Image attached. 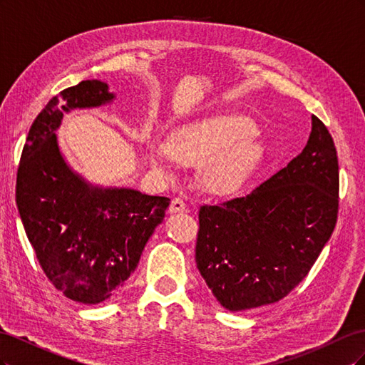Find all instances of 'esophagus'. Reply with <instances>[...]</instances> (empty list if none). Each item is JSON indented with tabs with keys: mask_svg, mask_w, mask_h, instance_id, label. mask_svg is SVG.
Returning <instances> with one entry per match:
<instances>
[{
	"mask_svg": "<svg viewBox=\"0 0 365 365\" xmlns=\"http://www.w3.org/2000/svg\"><path fill=\"white\" fill-rule=\"evenodd\" d=\"M169 210H170V213H182L187 210V204L182 197H173Z\"/></svg>",
	"mask_w": 365,
	"mask_h": 365,
	"instance_id": "esophagus-1",
	"label": "esophagus"
}]
</instances>
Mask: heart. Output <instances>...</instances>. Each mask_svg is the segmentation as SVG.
<instances>
[{
    "label": "heart",
    "instance_id": "heart-1",
    "mask_svg": "<svg viewBox=\"0 0 365 365\" xmlns=\"http://www.w3.org/2000/svg\"><path fill=\"white\" fill-rule=\"evenodd\" d=\"M254 125L240 115H215L172 132L164 145L168 157L185 165H202V184L208 192L230 195L240 189L260 158ZM149 161L161 175L170 176L158 150Z\"/></svg>",
    "mask_w": 365,
    "mask_h": 365
}]
</instances>
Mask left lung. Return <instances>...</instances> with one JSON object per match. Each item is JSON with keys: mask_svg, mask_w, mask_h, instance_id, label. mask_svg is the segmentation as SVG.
Here are the masks:
<instances>
[{"mask_svg": "<svg viewBox=\"0 0 365 365\" xmlns=\"http://www.w3.org/2000/svg\"><path fill=\"white\" fill-rule=\"evenodd\" d=\"M338 155L317 115L306 148L247 196L200 208L195 259L228 311L280 302L314 267L334 233Z\"/></svg>", "mask_w": 365, "mask_h": 365, "instance_id": "8db88e82", "label": "left lung"}]
</instances>
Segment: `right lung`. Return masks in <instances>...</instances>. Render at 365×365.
Masks as SVG:
<instances>
[{
  "instance_id": "add662e5",
  "label": "right lung",
  "mask_w": 365,
  "mask_h": 365,
  "mask_svg": "<svg viewBox=\"0 0 365 365\" xmlns=\"http://www.w3.org/2000/svg\"><path fill=\"white\" fill-rule=\"evenodd\" d=\"M113 98L101 81L54 96L30 126L16 173L18 212L43 274L85 304L105 302L125 284L170 202L130 189H98L65 164L54 134L63 113Z\"/></svg>"
}]
</instances>
